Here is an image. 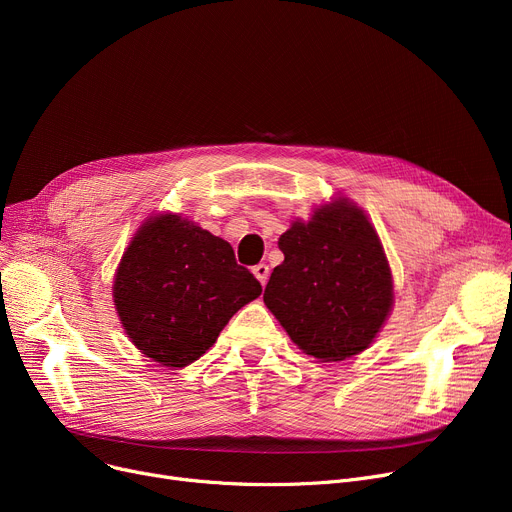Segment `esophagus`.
<instances>
[{
	"label": "esophagus",
	"instance_id": "1",
	"mask_svg": "<svg viewBox=\"0 0 512 512\" xmlns=\"http://www.w3.org/2000/svg\"><path fill=\"white\" fill-rule=\"evenodd\" d=\"M253 274H255V278L261 282V286H265V284H267V278H270V265H267V263H257V265L253 267Z\"/></svg>",
	"mask_w": 512,
	"mask_h": 512
}]
</instances>
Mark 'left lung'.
Instances as JSON below:
<instances>
[{
    "mask_svg": "<svg viewBox=\"0 0 512 512\" xmlns=\"http://www.w3.org/2000/svg\"><path fill=\"white\" fill-rule=\"evenodd\" d=\"M284 261L263 292L292 342L315 359L357 355L392 307V274L365 213L346 199L294 222L280 240Z\"/></svg>",
    "mask_w": 512,
    "mask_h": 512,
    "instance_id": "left-lung-1",
    "label": "left lung"
}]
</instances>
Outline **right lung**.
Listing matches in <instances>:
<instances>
[{
	"label": "right lung",
	"instance_id": "right-lung-1",
	"mask_svg": "<svg viewBox=\"0 0 512 512\" xmlns=\"http://www.w3.org/2000/svg\"><path fill=\"white\" fill-rule=\"evenodd\" d=\"M261 294L226 240L159 215L128 245L114 282V303L134 346L166 367L205 355L230 317Z\"/></svg>",
	"mask_w": 512,
	"mask_h": 512
}]
</instances>
